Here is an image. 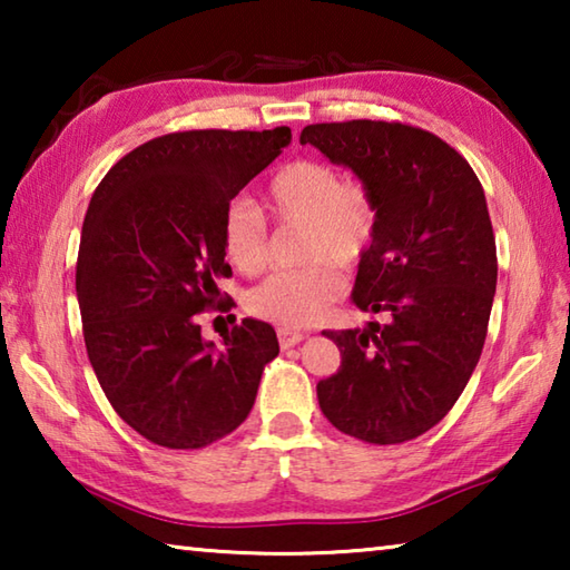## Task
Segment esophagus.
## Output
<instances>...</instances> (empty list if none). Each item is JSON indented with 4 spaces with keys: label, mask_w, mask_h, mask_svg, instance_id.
I'll list each match as a JSON object with an SVG mask.
<instances>
[{
    "label": "esophagus",
    "mask_w": 570,
    "mask_h": 570,
    "mask_svg": "<svg viewBox=\"0 0 570 570\" xmlns=\"http://www.w3.org/2000/svg\"><path fill=\"white\" fill-rule=\"evenodd\" d=\"M304 332L298 330H284V326H278V342H282L284 350H288V346H296L298 342H304Z\"/></svg>",
    "instance_id": "esophagus-1"
}]
</instances>
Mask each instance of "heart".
Segmentation results:
<instances>
[{
  "mask_svg": "<svg viewBox=\"0 0 570 570\" xmlns=\"http://www.w3.org/2000/svg\"><path fill=\"white\" fill-rule=\"evenodd\" d=\"M266 208L278 224L302 220V256L308 262L258 284L246 298L248 312L284 330L314 324L344 292V276L333 258L352 266L377 236V196L362 178H340L330 163L296 158L268 178ZM220 240L228 264L240 274H258L266 266L268 228L256 206L230 204Z\"/></svg>",
  "mask_w": 570,
  "mask_h": 570,
  "instance_id": "1",
  "label": "heart"
}]
</instances>
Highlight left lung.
Returning a JSON list of instances; mask_svg holds the SVG:
<instances>
[{
	"instance_id": "left-lung-1",
	"label": "left lung",
	"mask_w": 570,
	"mask_h": 570,
	"mask_svg": "<svg viewBox=\"0 0 570 570\" xmlns=\"http://www.w3.org/2000/svg\"><path fill=\"white\" fill-rule=\"evenodd\" d=\"M306 142L377 196L380 228L352 302L390 320L324 332L342 366L316 397L344 435L400 445L445 417L482 354L498 282L485 193L455 148L407 122H316L302 130Z\"/></svg>"
}]
</instances>
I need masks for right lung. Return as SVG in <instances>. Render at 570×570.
<instances>
[{"instance_id":"obj_1","label":"right lung","mask_w":570,"mask_h":570,"mask_svg":"<svg viewBox=\"0 0 570 570\" xmlns=\"http://www.w3.org/2000/svg\"><path fill=\"white\" fill-rule=\"evenodd\" d=\"M288 142V128L168 132L92 193L75 274L85 346L112 410L153 445L200 450L230 435L278 354L272 324H234L216 350L198 316L234 308L216 286L230 276L224 214Z\"/></svg>"}]
</instances>
